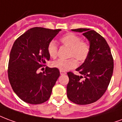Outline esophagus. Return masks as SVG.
<instances>
[{"instance_id":"1","label":"esophagus","mask_w":122,"mask_h":122,"mask_svg":"<svg viewBox=\"0 0 122 122\" xmlns=\"http://www.w3.org/2000/svg\"><path fill=\"white\" fill-rule=\"evenodd\" d=\"M60 74H61V75H63L66 74V73L65 72H64V71H61V70H60Z\"/></svg>"}]
</instances>
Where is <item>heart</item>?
I'll use <instances>...</instances> for the list:
<instances>
[{
    "instance_id": "heart-1",
    "label": "heart",
    "mask_w": 122,
    "mask_h": 122,
    "mask_svg": "<svg viewBox=\"0 0 122 122\" xmlns=\"http://www.w3.org/2000/svg\"><path fill=\"white\" fill-rule=\"evenodd\" d=\"M60 41L63 45L70 48L69 57H74L78 61H83L89 56L90 51L89 45L83 41H81L79 36L74 33H68L64 35L60 38ZM47 50L51 57H56L57 46L54 41L48 43ZM74 57H71L68 59H58L54 61L52 65L53 67L61 71H67L77 66V61Z\"/></svg>"
}]
</instances>
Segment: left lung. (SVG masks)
Returning a JSON list of instances; mask_svg holds the SVG:
<instances>
[{"mask_svg": "<svg viewBox=\"0 0 122 122\" xmlns=\"http://www.w3.org/2000/svg\"><path fill=\"white\" fill-rule=\"evenodd\" d=\"M72 31L83 33L89 41L90 51L83 63L76 69L81 76L67 73V97L76 104H90L99 100L107 90L113 73V59L107 41L96 31L87 28Z\"/></svg>", "mask_w": 122, "mask_h": 122, "instance_id": "obj_1", "label": "left lung"}]
</instances>
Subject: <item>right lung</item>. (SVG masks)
Here are the masks:
<instances>
[{
  "label": "right lung",
  "mask_w": 122,
  "mask_h": 122,
  "mask_svg": "<svg viewBox=\"0 0 122 122\" xmlns=\"http://www.w3.org/2000/svg\"><path fill=\"white\" fill-rule=\"evenodd\" d=\"M61 30L35 27L13 43L8 63V78L14 92L24 102L40 104L50 97L60 76L59 70L46 67L43 73H39L38 69L50 59L48 45Z\"/></svg>",
  "instance_id": "obj_1"
}]
</instances>
